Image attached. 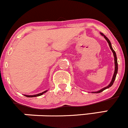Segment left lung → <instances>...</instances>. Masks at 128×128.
Returning a JSON list of instances; mask_svg holds the SVG:
<instances>
[{"label": "left lung", "mask_w": 128, "mask_h": 128, "mask_svg": "<svg viewBox=\"0 0 128 128\" xmlns=\"http://www.w3.org/2000/svg\"><path fill=\"white\" fill-rule=\"evenodd\" d=\"M102 34V35H103V36H104V38H105L106 40V41L108 42V44H109V46H110V49H111V51H112V53H113L114 57L115 70H114V73L113 76H112V80H111V83H110V84H109V85L108 86L105 87V88H103V89L100 90V91H98V92H93V93H101V92H103V91H104V90H106V89H107V88H110V87H111V86L112 85V84H113V83H114V82L115 79H116V74H117V73H118V62H117V57H116V53H115L114 50L113 49H112V46H111V42H110V40H109V39L108 38L106 37V36H105V35H103V34Z\"/></svg>", "instance_id": "8db88e82"}]
</instances>
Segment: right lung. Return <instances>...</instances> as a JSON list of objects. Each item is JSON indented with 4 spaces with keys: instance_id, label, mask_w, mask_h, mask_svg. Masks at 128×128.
I'll list each match as a JSON object with an SVG mask.
<instances>
[{
    "instance_id": "obj_1",
    "label": "right lung",
    "mask_w": 128,
    "mask_h": 128,
    "mask_svg": "<svg viewBox=\"0 0 128 128\" xmlns=\"http://www.w3.org/2000/svg\"><path fill=\"white\" fill-rule=\"evenodd\" d=\"M47 92V90H46V91H45V92H42V93H39V94H35V95H25V96H26V97H29V98H31V97L39 96L42 95V94H44V93H45V92Z\"/></svg>"
}]
</instances>
